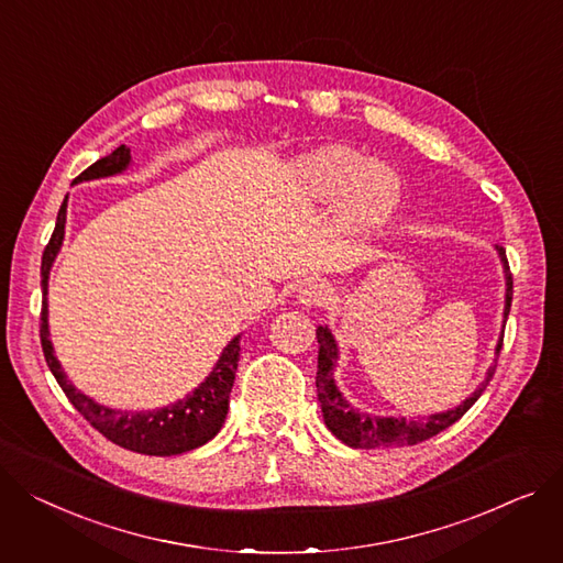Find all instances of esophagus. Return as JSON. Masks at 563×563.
<instances>
[{"instance_id": "obj_1", "label": "esophagus", "mask_w": 563, "mask_h": 563, "mask_svg": "<svg viewBox=\"0 0 563 563\" xmlns=\"http://www.w3.org/2000/svg\"><path fill=\"white\" fill-rule=\"evenodd\" d=\"M332 287L323 278H306L301 285H298V301H301L306 308H317L330 301Z\"/></svg>"}]
</instances>
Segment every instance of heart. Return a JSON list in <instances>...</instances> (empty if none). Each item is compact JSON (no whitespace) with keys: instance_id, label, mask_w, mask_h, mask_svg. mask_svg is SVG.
I'll return each mask as SVG.
<instances>
[{"instance_id":"1","label":"heart","mask_w":563,"mask_h":563,"mask_svg":"<svg viewBox=\"0 0 563 563\" xmlns=\"http://www.w3.org/2000/svg\"><path fill=\"white\" fill-rule=\"evenodd\" d=\"M296 180L312 199L342 195V214L349 227L376 229L400 201L398 174L344 144L321 146L296 163Z\"/></svg>"}]
</instances>
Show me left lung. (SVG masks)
I'll use <instances>...</instances> for the list:
<instances>
[{
	"label": "left lung",
	"instance_id": "obj_1",
	"mask_svg": "<svg viewBox=\"0 0 563 563\" xmlns=\"http://www.w3.org/2000/svg\"><path fill=\"white\" fill-rule=\"evenodd\" d=\"M503 267H505V278H507V294H505V321L511 308V296H514V280H511V272H509V262H507V253L503 246H498ZM503 336L496 346V364L489 371V378H486L479 389L466 398L460 407L441 411V415H432L428 419H415V421H405V419H380V417H368V415H360L355 411L349 400L340 394L332 378V368L336 362V344L334 336L328 328L319 325L317 328V340H319V366H317V394H319V402H321V411H323V421L328 426V430L344 441L351 448H389V445H417L421 441H428L432 437H437L439 432H443L445 428H451L455 421H460L466 411L473 407V402L482 396V391L489 385V380L494 378L496 366H498V357L503 351Z\"/></svg>",
	"mask_w": 563,
	"mask_h": 563
}]
</instances>
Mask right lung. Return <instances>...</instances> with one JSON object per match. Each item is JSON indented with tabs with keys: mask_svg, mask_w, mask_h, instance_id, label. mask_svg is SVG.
Masks as SVG:
<instances>
[{
	"mask_svg": "<svg viewBox=\"0 0 563 563\" xmlns=\"http://www.w3.org/2000/svg\"><path fill=\"white\" fill-rule=\"evenodd\" d=\"M129 163H131V148L122 144L110 156L97 161L86 172H81L77 178H74V183L120 174L122 169H126ZM65 214H67V197L60 203V210L56 217V229L52 233L49 244L45 246L43 265H41V278H43L41 287L45 294L43 312H41V344L56 383L60 385V389L65 391L74 409H77L95 430H99L108 441L126 448V451L169 457V455L195 451V448L208 443L221 430L223 419L229 415V396L235 383V371L240 362V334L227 349H223L210 376L190 396H185L183 400H176L174 405H167L154 411L108 409L74 389V385L65 378V373L54 355V349L49 342V325H47V280H49L54 257L63 244Z\"/></svg>",
	"mask_w": 563,
	"mask_h": 563,
	"instance_id": "obj_1",
	"label": "right lung"
}]
</instances>
